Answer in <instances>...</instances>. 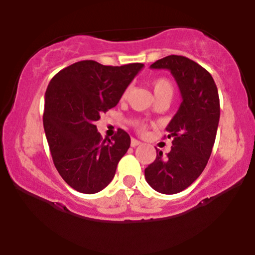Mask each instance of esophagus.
<instances>
[{
	"instance_id": "esophagus-1",
	"label": "esophagus",
	"mask_w": 255,
	"mask_h": 255,
	"mask_svg": "<svg viewBox=\"0 0 255 255\" xmlns=\"http://www.w3.org/2000/svg\"><path fill=\"white\" fill-rule=\"evenodd\" d=\"M140 144H141V141H139V140L131 139V141H130V146H131V147H135V146L140 145Z\"/></svg>"
}]
</instances>
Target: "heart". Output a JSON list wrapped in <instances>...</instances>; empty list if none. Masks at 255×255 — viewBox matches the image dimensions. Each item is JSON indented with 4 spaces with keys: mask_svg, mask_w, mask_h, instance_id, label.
<instances>
[{
    "mask_svg": "<svg viewBox=\"0 0 255 255\" xmlns=\"http://www.w3.org/2000/svg\"><path fill=\"white\" fill-rule=\"evenodd\" d=\"M152 89H153L154 96H158L159 93L164 92V91H170V92H172V86L170 81L166 80L164 78H159L152 81ZM139 129H144V125H139Z\"/></svg>",
    "mask_w": 255,
    "mask_h": 255,
    "instance_id": "b5f03b06",
    "label": "heart"
}]
</instances>
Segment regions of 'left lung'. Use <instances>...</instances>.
I'll list each match as a JSON object with an SVG mask.
<instances>
[{
  "instance_id": "8db88e82",
  "label": "left lung",
  "mask_w": 255,
  "mask_h": 255,
  "mask_svg": "<svg viewBox=\"0 0 255 255\" xmlns=\"http://www.w3.org/2000/svg\"><path fill=\"white\" fill-rule=\"evenodd\" d=\"M151 68L170 71L182 103L165 128L171 150L166 154L157 150L156 159L145 169V178L154 191L176 194L200 176L211 156L221 114L218 90L206 69L184 56L163 57Z\"/></svg>"
}]
</instances>
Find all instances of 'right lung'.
Wrapping results in <instances>:
<instances>
[{"label":"right lung","mask_w":255,"mask_h":255,"mask_svg":"<svg viewBox=\"0 0 255 255\" xmlns=\"http://www.w3.org/2000/svg\"><path fill=\"white\" fill-rule=\"evenodd\" d=\"M142 63L103 66L80 61L51 79L45 92L43 125L58 174L75 191L101 192L115 176L130 146V136L119 128L111 139L98 133L96 121L116 107Z\"/></svg>","instance_id":"add662e5"}]
</instances>
